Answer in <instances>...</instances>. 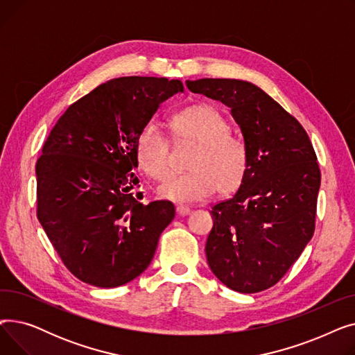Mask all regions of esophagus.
Wrapping results in <instances>:
<instances>
[{
  "label": "esophagus",
  "mask_w": 355,
  "mask_h": 355,
  "mask_svg": "<svg viewBox=\"0 0 355 355\" xmlns=\"http://www.w3.org/2000/svg\"><path fill=\"white\" fill-rule=\"evenodd\" d=\"M177 213H178V216H187V214H190V209L187 206H182V204H180V206H177Z\"/></svg>",
  "instance_id": "esophagus-1"
}]
</instances>
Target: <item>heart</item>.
<instances>
[{
  "label": "heart",
  "instance_id": "heart-1",
  "mask_svg": "<svg viewBox=\"0 0 355 355\" xmlns=\"http://www.w3.org/2000/svg\"><path fill=\"white\" fill-rule=\"evenodd\" d=\"M168 125L175 141H190L197 149L189 162L190 171L173 174L158 190L173 201H200L220 193H232L243 182L249 154L245 141L230 134L226 116L213 105L200 103L174 114ZM137 161L155 181L170 173V144L155 123L145 125L135 142Z\"/></svg>",
  "mask_w": 355,
  "mask_h": 355
}]
</instances>
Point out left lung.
I'll list each match as a JSON object with an SVG mask.
<instances>
[{
	"instance_id": "1",
	"label": "left lung",
	"mask_w": 355,
	"mask_h": 355,
	"mask_svg": "<svg viewBox=\"0 0 355 355\" xmlns=\"http://www.w3.org/2000/svg\"><path fill=\"white\" fill-rule=\"evenodd\" d=\"M187 87L232 109L249 154L237 193L210 211L209 266L236 292L269 289L315 230L321 171L313 146L302 125L250 82L198 79L187 80Z\"/></svg>"
}]
</instances>
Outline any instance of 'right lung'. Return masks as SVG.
<instances>
[{
    "label": "right lung",
    "mask_w": 355,
    "mask_h": 355,
    "mask_svg": "<svg viewBox=\"0 0 355 355\" xmlns=\"http://www.w3.org/2000/svg\"><path fill=\"white\" fill-rule=\"evenodd\" d=\"M182 90L165 78L112 79L71 103L47 137L35 164L37 217L82 282L116 288L151 263L175 209L137 200L135 142L159 103Z\"/></svg>",
    "instance_id": "1"
}]
</instances>
